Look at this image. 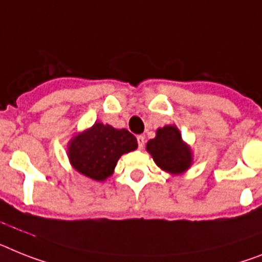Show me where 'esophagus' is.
Listing matches in <instances>:
<instances>
[{
    "label": "esophagus",
    "mask_w": 262,
    "mask_h": 262,
    "mask_svg": "<svg viewBox=\"0 0 262 262\" xmlns=\"http://www.w3.org/2000/svg\"><path fill=\"white\" fill-rule=\"evenodd\" d=\"M137 142H138V148L142 149L144 148V145H145V137L144 136H137Z\"/></svg>",
    "instance_id": "esophagus-1"
}]
</instances>
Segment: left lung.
Wrapping results in <instances>:
<instances>
[{"label": "left lung", "mask_w": 262, "mask_h": 262, "mask_svg": "<svg viewBox=\"0 0 262 262\" xmlns=\"http://www.w3.org/2000/svg\"><path fill=\"white\" fill-rule=\"evenodd\" d=\"M146 150L158 168L169 174H182L193 165L190 145L182 140L181 132L176 125L158 127L156 137L146 142Z\"/></svg>", "instance_id": "8db88e82"}]
</instances>
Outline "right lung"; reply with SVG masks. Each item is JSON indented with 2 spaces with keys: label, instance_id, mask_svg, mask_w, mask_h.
<instances>
[{
  "label": "right lung",
  "instance_id": "obj_1",
  "mask_svg": "<svg viewBox=\"0 0 262 262\" xmlns=\"http://www.w3.org/2000/svg\"><path fill=\"white\" fill-rule=\"evenodd\" d=\"M137 146L136 137L126 129L96 121L70 138L67 153L76 172L101 182L113 174L121 156L136 150Z\"/></svg>",
  "mask_w": 262,
  "mask_h": 262
}]
</instances>
